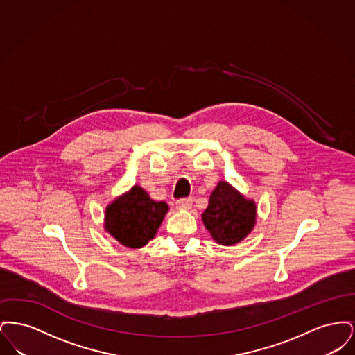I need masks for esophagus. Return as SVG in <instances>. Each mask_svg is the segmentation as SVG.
Wrapping results in <instances>:
<instances>
[{
    "mask_svg": "<svg viewBox=\"0 0 355 355\" xmlns=\"http://www.w3.org/2000/svg\"><path fill=\"white\" fill-rule=\"evenodd\" d=\"M191 203H193V200H191L190 197H187V198H181V200H178V201H177V207H178V209H181V210H187V209H190V207H191Z\"/></svg>",
    "mask_w": 355,
    "mask_h": 355,
    "instance_id": "1",
    "label": "esophagus"
}]
</instances>
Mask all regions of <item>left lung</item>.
<instances>
[{"mask_svg":"<svg viewBox=\"0 0 355 355\" xmlns=\"http://www.w3.org/2000/svg\"><path fill=\"white\" fill-rule=\"evenodd\" d=\"M255 218L257 207L253 200L245 198L226 181H220L211 191L209 205L202 213L205 227L223 246L236 245L249 236Z\"/></svg>","mask_w":355,"mask_h":355,"instance_id":"8db88e82","label":"left lung"}]
</instances>
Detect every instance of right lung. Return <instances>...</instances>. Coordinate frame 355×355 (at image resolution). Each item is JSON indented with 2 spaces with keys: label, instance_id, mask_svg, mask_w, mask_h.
I'll use <instances>...</instances> for the list:
<instances>
[{
  "label": "right lung",
  "instance_id": "add662e5",
  "mask_svg": "<svg viewBox=\"0 0 355 355\" xmlns=\"http://www.w3.org/2000/svg\"><path fill=\"white\" fill-rule=\"evenodd\" d=\"M168 211V203L154 201L141 186L135 185L106 207L105 230L121 245L139 249L157 234Z\"/></svg>",
  "mask_w": 355,
  "mask_h": 355
}]
</instances>
